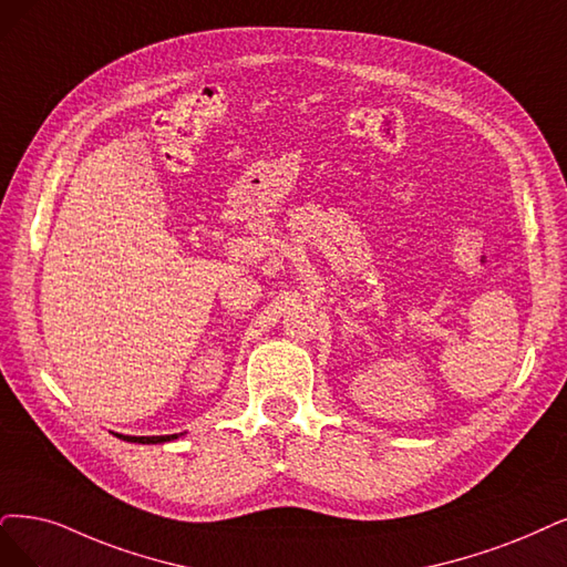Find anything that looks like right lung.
Segmentation results:
<instances>
[{"label":"right lung","instance_id":"1","mask_svg":"<svg viewBox=\"0 0 567 567\" xmlns=\"http://www.w3.org/2000/svg\"><path fill=\"white\" fill-rule=\"evenodd\" d=\"M123 442H131V444H165V442H173L177 439V434H165V436H128V434H116Z\"/></svg>","mask_w":567,"mask_h":567}]
</instances>
